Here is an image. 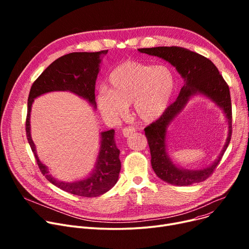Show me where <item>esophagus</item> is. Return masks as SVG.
<instances>
[{
    "label": "esophagus",
    "mask_w": 249,
    "mask_h": 249,
    "mask_svg": "<svg viewBox=\"0 0 249 249\" xmlns=\"http://www.w3.org/2000/svg\"><path fill=\"white\" fill-rule=\"evenodd\" d=\"M135 131H136V129H135L134 127H131V126L125 127V128L122 130V132H123L124 137H129L130 135H132Z\"/></svg>",
    "instance_id": "obj_1"
}]
</instances>
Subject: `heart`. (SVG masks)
<instances>
[{
	"label": "heart",
	"mask_w": 249,
	"mask_h": 249,
	"mask_svg": "<svg viewBox=\"0 0 249 249\" xmlns=\"http://www.w3.org/2000/svg\"><path fill=\"white\" fill-rule=\"evenodd\" d=\"M176 88V77L166 65H151L138 61H126L112 71L108 88H102L97 96L101 114L116 120L132 105L139 120L151 122L166 110Z\"/></svg>",
	"instance_id": "heart-1"
}]
</instances>
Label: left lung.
Instances as JSON below:
<instances>
[{
    "mask_svg": "<svg viewBox=\"0 0 249 249\" xmlns=\"http://www.w3.org/2000/svg\"><path fill=\"white\" fill-rule=\"evenodd\" d=\"M142 53L159 56L168 61L184 78V87L175 103L169 106L158 120L149 124L145 135L151 154V165L160 178L176 186H190L210 177L226 151L232 134V106L227 83L215 64L207 57L184 47L160 46L139 48ZM197 93L204 94L224 110L229 121V137L219 158L210 167L203 170H184L178 168L166 152V130L168 125L185 106L189 98Z\"/></svg>",
    "mask_w": 249,
    "mask_h": 249,
    "instance_id": "left-lung-1",
    "label": "left lung"
}]
</instances>
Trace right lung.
Masks as SVG:
<instances>
[{
    "label": "right lung",
    "instance_id": "1",
    "mask_svg": "<svg viewBox=\"0 0 249 249\" xmlns=\"http://www.w3.org/2000/svg\"><path fill=\"white\" fill-rule=\"evenodd\" d=\"M107 52L108 50L72 52L57 58L37 77L31 87L28 97L26 135L39 169L51 184L81 197H98L116 185L121 169V161L119 159L120 150L117 148L114 139V129L101 133V146L93 173L87 178L77 181H60L48 174V168L38 159L36 147L30 134V112L35 98L55 90L71 91L87 100L91 106L96 108L95 86L101 58Z\"/></svg>",
    "mask_w": 249,
    "mask_h": 249
}]
</instances>
